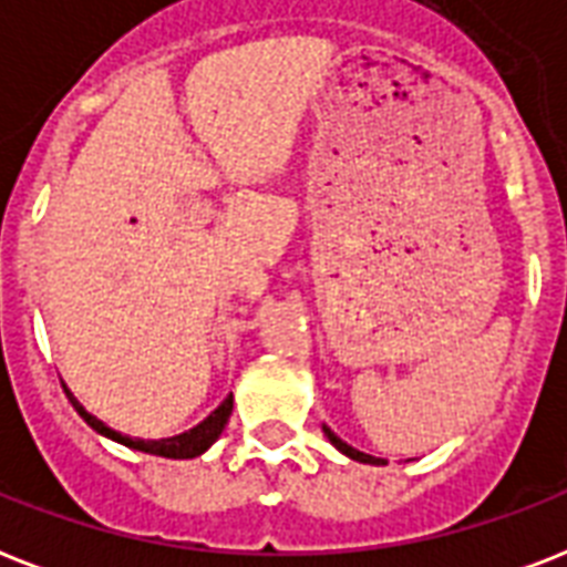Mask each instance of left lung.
<instances>
[{
  "label": "left lung",
  "instance_id": "8db88e82",
  "mask_svg": "<svg viewBox=\"0 0 567 567\" xmlns=\"http://www.w3.org/2000/svg\"><path fill=\"white\" fill-rule=\"evenodd\" d=\"M323 432H327V439L332 441V447L341 450V453H344L347 458H353V462H362V465H385V462H382V458L371 456V453H362V450L350 447V444H347V441H341V439H338V435H336V432L329 430L327 423H323Z\"/></svg>",
  "mask_w": 567,
  "mask_h": 567
}]
</instances>
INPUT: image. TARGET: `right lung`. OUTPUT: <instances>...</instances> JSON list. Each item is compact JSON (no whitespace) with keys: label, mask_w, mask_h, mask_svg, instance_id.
<instances>
[{"label":"right lung","mask_w":567,"mask_h":567,"mask_svg":"<svg viewBox=\"0 0 567 567\" xmlns=\"http://www.w3.org/2000/svg\"><path fill=\"white\" fill-rule=\"evenodd\" d=\"M64 385V382H61ZM66 396H70V403H73V409L79 414H82V421L91 426V430H96L100 435H105V439L117 441V444H123V447H132V450H141V453H150V456H164V458H194V456H203L205 450L212 447L214 441L220 439L223 426H226V421H229L231 414V394L223 400L217 409H214L205 421H199L196 426H190V430L179 432V435H171V439H158V441H144V439H128V435H123V432L111 430V426H105V423L100 421V417H93L87 409H84L79 400L73 396V391L64 385Z\"/></svg>","instance_id":"right-lung-1"}]
</instances>
